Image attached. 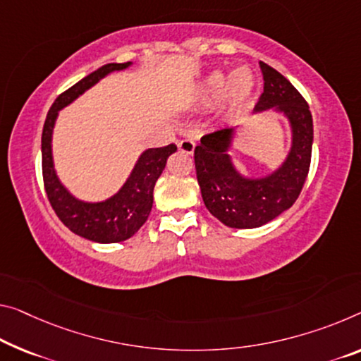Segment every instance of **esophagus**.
I'll return each instance as SVG.
<instances>
[{"mask_svg":"<svg viewBox=\"0 0 361 361\" xmlns=\"http://www.w3.org/2000/svg\"><path fill=\"white\" fill-rule=\"evenodd\" d=\"M177 147H179L180 152L192 154L193 149H195V142H193L192 138H184V140H180L179 143H177Z\"/></svg>","mask_w":361,"mask_h":361,"instance_id":"34e87169","label":"esophagus"}]
</instances>
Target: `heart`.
I'll return each mask as SVG.
<instances>
[{
	"label": "heart",
	"mask_w": 361,
	"mask_h": 361,
	"mask_svg": "<svg viewBox=\"0 0 361 361\" xmlns=\"http://www.w3.org/2000/svg\"><path fill=\"white\" fill-rule=\"evenodd\" d=\"M255 88V75L248 68H237L226 75L224 72L214 71L203 80L200 87V98L203 103H216L224 97L226 108L235 111L242 108L250 98Z\"/></svg>",
	"instance_id": "b5f03b06"
}]
</instances>
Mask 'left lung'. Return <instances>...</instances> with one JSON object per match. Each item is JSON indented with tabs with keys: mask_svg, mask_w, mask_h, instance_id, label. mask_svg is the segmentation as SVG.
Instances as JSON below:
<instances>
[{
	"mask_svg": "<svg viewBox=\"0 0 361 361\" xmlns=\"http://www.w3.org/2000/svg\"><path fill=\"white\" fill-rule=\"evenodd\" d=\"M263 93L255 113L276 108L289 119L292 147L274 173L248 179L227 154L234 129H219L202 137L195 147L197 179L204 207L227 227L253 229L289 209L300 195L312 163L313 119L305 98L281 72L259 61Z\"/></svg>",
	"mask_w": 361,
	"mask_h": 361,
	"instance_id": "1",
	"label": "left lung"
}]
</instances>
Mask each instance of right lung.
<instances>
[{
    "label": "right lung",
    "instance_id": "add662e5",
    "mask_svg": "<svg viewBox=\"0 0 361 361\" xmlns=\"http://www.w3.org/2000/svg\"><path fill=\"white\" fill-rule=\"evenodd\" d=\"M130 63H111L104 64L92 74L77 82L56 98L47 114L45 126L42 134V171L43 184L49 203L63 221L66 227L74 234L88 238L98 243H116L130 238L140 227L145 224L148 214L153 207V188L158 177L164 171L166 161L177 147L171 143L161 148H148L140 154L137 164L132 169L129 179L121 187V190L104 202L88 203L72 197L63 184H61L53 164L51 137L53 127L56 123L59 109L82 95L88 88L102 80L109 72L123 71L129 68Z\"/></svg>",
    "mask_w": 361,
    "mask_h": 361
}]
</instances>
